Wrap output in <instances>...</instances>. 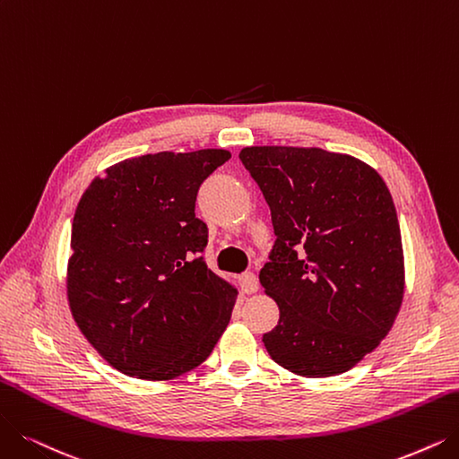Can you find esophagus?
Returning a JSON list of instances; mask_svg holds the SVG:
<instances>
[{"mask_svg":"<svg viewBox=\"0 0 459 459\" xmlns=\"http://www.w3.org/2000/svg\"><path fill=\"white\" fill-rule=\"evenodd\" d=\"M239 284H241V290H243L245 293L258 291V277H255L254 273H245V274H241Z\"/></svg>","mask_w":459,"mask_h":459,"instance_id":"esophagus-1","label":"esophagus"}]
</instances>
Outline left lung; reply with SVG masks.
Wrapping results in <instances>:
<instances>
[{
  "label": "left lung",
  "instance_id": "left-lung-1",
  "mask_svg": "<svg viewBox=\"0 0 459 459\" xmlns=\"http://www.w3.org/2000/svg\"><path fill=\"white\" fill-rule=\"evenodd\" d=\"M239 158L277 235L260 271L281 313L264 335L269 356L307 378L352 369L390 333L405 293L386 182L369 163L316 146H245Z\"/></svg>",
  "mask_w": 459,
  "mask_h": 459
}]
</instances>
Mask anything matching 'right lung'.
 Listing matches in <instances>:
<instances>
[{
    "label": "right lung",
    "instance_id": "obj_1",
    "mask_svg": "<svg viewBox=\"0 0 459 459\" xmlns=\"http://www.w3.org/2000/svg\"><path fill=\"white\" fill-rule=\"evenodd\" d=\"M224 149L158 152L107 168L71 228L67 301L98 354L127 377L171 380L204 363L230 324L237 288L201 258L197 190Z\"/></svg>",
    "mask_w": 459,
    "mask_h": 459
}]
</instances>
